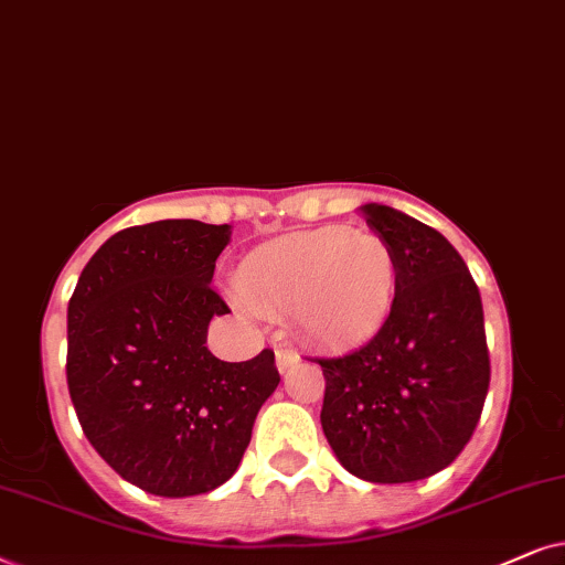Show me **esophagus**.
I'll list each match as a JSON object with an SVG mask.
<instances>
[{"label":"esophagus","mask_w":565,"mask_h":565,"mask_svg":"<svg viewBox=\"0 0 565 565\" xmlns=\"http://www.w3.org/2000/svg\"><path fill=\"white\" fill-rule=\"evenodd\" d=\"M297 361H299L297 351L284 349V345H278V349H276V366H278V372H287L289 366L297 364Z\"/></svg>","instance_id":"esophagus-1"}]
</instances>
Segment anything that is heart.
<instances>
[{
  "instance_id": "heart-1",
  "label": "heart",
  "mask_w": 565,
  "mask_h": 565,
  "mask_svg": "<svg viewBox=\"0 0 565 565\" xmlns=\"http://www.w3.org/2000/svg\"><path fill=\"white\" fill-rule=\"evenodd\" d=\"M401 263L374 232L320 227L274 239L243 260L237 289L266 318L295 315L322 349H356L393 318Z\"/></svg>"
}]
</instances>
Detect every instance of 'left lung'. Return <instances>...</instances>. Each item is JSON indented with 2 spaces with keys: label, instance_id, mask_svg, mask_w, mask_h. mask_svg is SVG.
Returning a JSON list of instances; mask_svg holds the SVG:
<instances>
[{
  "label": "left lung",
  "instance_id": "8db88e82",
  "mask_svg": "<svg viewBox=\"0 0 565 565\" xmlns=\"http://www.w3.org/2000/svg\"><path fill=\"white\" fill-rule=\"evenodd\" d=\"M401 263L393 318L361 349L315 359L320 424L351 476L411 483L445 470L476 431L491 382L483 302L462 255L397 209L361 206Z\"/></svg>",
  "mask_w": 565,
  "mask_h": 565
}]
</instances>
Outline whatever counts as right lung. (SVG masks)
Returning <instances> with one entry per match:
<instances>
[{"instance_id": "obj_1", "label": "right lung", "mask_w": 565, "mask_h": 565, "mask_svg": "<svg viewBox=\"0 0 565 565\" xmlns=\"http://www.w3.org/2000/svg\"><path fill=\"white\" fill-rule=\"evenodd\" d=\"M230 224L162 220L120 230L70 299L66 385L95 452L120 478L168 499L235 476L255 416L278 387L274 351L222 361L209 322L230 307L212 289Z\"/></svg>"}]
</instances>
